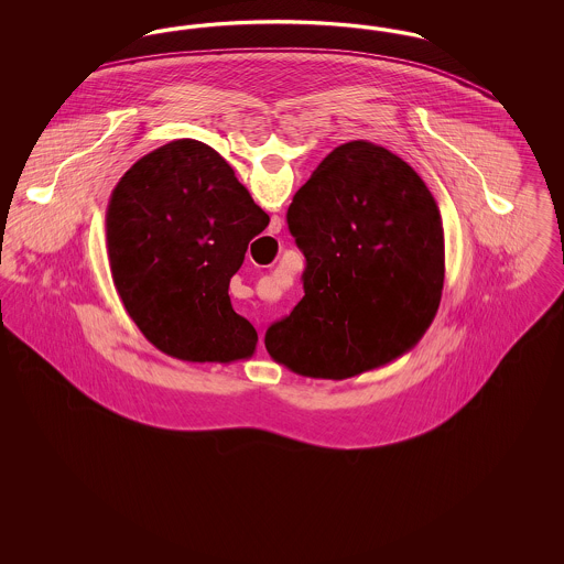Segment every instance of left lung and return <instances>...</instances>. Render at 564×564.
I'll use <instances>...</instances> for the list:
<instances>
[{"label":"left lung","mask_w":564,"mask_h":564,"mask_svg":"<svg viewBox=\"0 0 564 564\" xmlns=\"http://www.w3.org/2000/svg\"><path fill=\"white\" fill-rule=\"evenodd\" d=\"M290 232L304 297L264 345L295 375L345 380L387 366L427 332L444 288V226L421 175L370 141L334 148L295 192Z\"/></svg>","instance_id":"8db88e82"}]
</instances>
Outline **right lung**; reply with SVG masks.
I'll return each instance as SVG.
<instances>
[{"mask_svg":"<svg viewBox=\"0 0 564 564\" xmlns=\"http://www.w3.org/2000/svg\"><path fill=\"white\" fill-rule=\"evenodd\" d=\"M270 217L214 148L177 139L134 162L106 214L109 270L129 317L156 349L192 364L256 352L258 332L228 288Z\"/></svg>","mask_w":564,"mask_h":564,"instance_id":"right-lung-1","label":"right lung"}]
</instances>
